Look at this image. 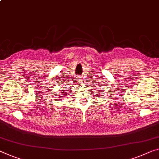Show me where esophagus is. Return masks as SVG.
<instances>
[{"mask_svg": "<svg viewBox=\"0 0 159 159\" xmlns=\"http://www.w3.org/2000/svg\"><path fill=\"white\" fill-rule=\"evenodd\" d=\"M77 78V81H78V82H82V79H81V77L78 76Z\"/></svg>", "mask_w": 159, "mask_h": 159, "instance_id": "esophagus-1", "label": "esophagus"}]
</instances>
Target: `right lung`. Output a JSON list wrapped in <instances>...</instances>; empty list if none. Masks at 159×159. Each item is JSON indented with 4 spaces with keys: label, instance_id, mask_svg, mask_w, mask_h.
Here are the masks:
<instances>
[{
    "label": "right lung",
    "instance_id": "1",
    "mask_svg": "<svg viewBox=\"0 0 159 159\" xmlns=\"http://www.w3.org/2000/svg\"><path fill=\"white\" fill-rule=\"evenodd\" d=\"M67 92H66L65 90H62V92H60V93H62V94H60L61 96H60L59 98H60V99H65V97H67Z\"/></svg>",
    "mask_w": 159,
    "mask_h": 159
}]
</instances>
